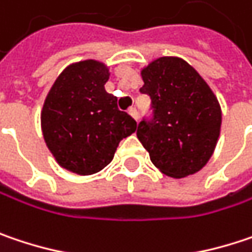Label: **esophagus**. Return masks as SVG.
<instances>
[{"label": "esophagus", "mask_w": 252, "mask_h": 252, "mask_svg": "<svg viewBox=\"0 0 252 252\" xmlns=\"http://www.w3.org/2000/svg\"><path fill=\"white\" fill-rule=\"evenodd\" d=\"M129 115L133 117L135 120H137V117H139V115H137V110H136L135 107H132V109L129 110Z\"/></svg>", "instance_id": "1"}]
</instances>
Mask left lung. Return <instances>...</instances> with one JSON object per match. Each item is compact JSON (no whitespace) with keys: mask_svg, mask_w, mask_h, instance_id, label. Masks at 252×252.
Instances as JSON below:
<instances>
[{"mask_svg":"<svg viewBox=\"0 0 252 252\" xmlns=\"http://www.w3.org/2000/svg\"><path fill=\"white\" fill-rule=\"evenodd\" d=\"M140 93L153 116L137 126V139L165 175L185 178L201 171L221 132V106L199 73L179 57H159L140 71Z\"/></svg>","mask_w":252,"mask_h":252,"instance_id":"obj_1","label":"left lung"}]
</instances>
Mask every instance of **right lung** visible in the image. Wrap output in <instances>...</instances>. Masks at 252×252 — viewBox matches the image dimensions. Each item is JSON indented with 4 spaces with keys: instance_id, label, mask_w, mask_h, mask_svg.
<instances>
[{
    "instance_id": "add662e5",
    "label": "right lung",
    "mask_w": 252,
    "mask_h": 252,
    "mask_svg": "<svg viewBox=\"0 0 252 252\" xmlns=\"http://www.w3.org/2000/svg\"><path fill=\"white\" fill-rule=\"evenodd\" d=\"M109 67L96 60L70 64L54 81L41 110L45 145L57 163L77 175H93L107 166L136 122L117 109L104 90Z\"/></svg>"
}]
</instances>
